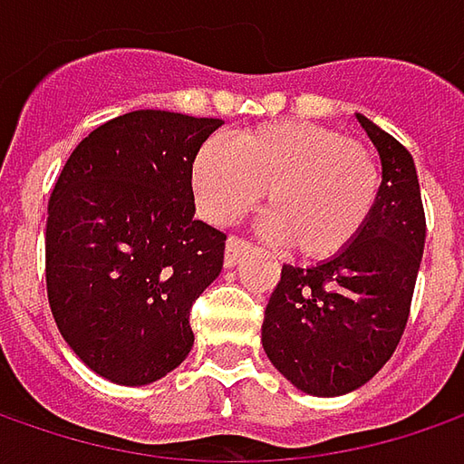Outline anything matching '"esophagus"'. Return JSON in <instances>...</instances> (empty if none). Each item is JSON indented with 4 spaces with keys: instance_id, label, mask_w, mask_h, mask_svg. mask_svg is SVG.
<instances>
[{
    "instance_id": "obj_1",
    "label": "esophagus",
    "mask_w": 464,
    "mask_h": 464,
    "mask_svg": "<svg viewBox=\"0 0 464 464\" xmlns=\"http://www.w3.org/2000/svg\"><path fill=\"white\" fill-rule=\"evenodd\" d=\"M247 250H250V242L240 240V237H229V240H227V247H224V266L232 268V266L240 260L242 253H247Z\"/></svg>"
}]
</instances>
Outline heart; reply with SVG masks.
<instances>
[{
    "mask_svg": "<svg viewBox=\"0 0 464 464\" xmlns=\"http://www.w3.org/2000/svg\"><path fill=\"white\" fill-rule=\"evenodd\" d=\"M193 193L206 219L229 224L266 190L263 232L289 253L325 260L346 250L380 196L374 152L304 121H271L227 139H208L193 157Z\"/></svg>",
    "mask_w": 464,
    "mask_h": 464,
    "instance_id": "1",
    "label": "heart"
}]
</instances>
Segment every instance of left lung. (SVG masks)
<instances>
[{
	"label": "left lung",
	"mask_w": 464,
	"mask_h": 464,
	"mask_svg": "<svg viewBox=\"0 0 464 464\" xmlns=\"http://www.w3.org/2000/svg\"><path fill=\"white\" fill-rule=\"evenodd\" d=\"M356 121L382 162L374 211L338 256L281 268L260 328L271 364L314 398L359 390L387 364L408 323L426 242L413 157L366 116Z\"/></svg>",
	"instance_id": "obj_1"
}]
</instances>
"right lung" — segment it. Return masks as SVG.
I'll use <instances>...</instances> for the list:
<instances>
[{
	"label": "right lung",
	"mask_w": 464,
	"mask_h": 464,
	"mask_svg": "<svg viewBox=\"0 0 464 464\" xmlns=\"http://www.w3.org/2000/svg\"><path fill=\"white\" fill-rule=\"evenodd\" d=\"M219 118L134 111L84 136L48 201L45 286L69 348L116 384L186 362L190 307L227 235L193 219L190 168Z\"/></svg>",
	"instance_id": "obj_1"
}]
</instances>
